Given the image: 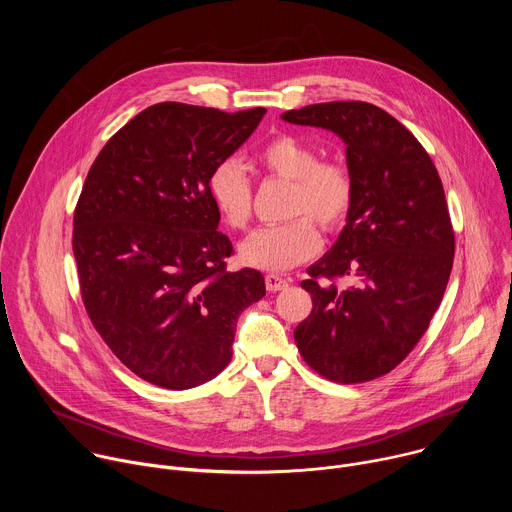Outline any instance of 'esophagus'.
Returning <instances> with one entry per match:
<instances>
[{
	"instance_id": "34e87169",
	"label": "esophagus",
	"mask_w": 512,
	"mask_h": 512,
	"mask_svg": "<svg viewBox=\"0 0 512 512\" xmlns=\"http://www.w3.org/2000/svg\"><path fill=\"white\" fill-rule=\"evenodd\" d=\"M287 285H289V281L283 279V277H279V275H275V273H267V275H265V287H267V291H281V289H285Z\"/></svg>"
}]
</instances>
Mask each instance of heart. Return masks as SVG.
<instances>
[{"label": "heart", "mask_w": 512, "mask_h": 512, "mask_svg": "<svg viewBox=\"0 0 512 512\" xmlns=\"http://www.w3.org/2000/svg\"><path fill=\"white\" fill-rule=\"evenodd\" d=\"M255 164L265 176L294 184L287 212L298 218L257 229L241 243L239 257L255 269L289 271L320 251L322 239L314 218L326 231H336L346 223L356 194L354 178L348 166L338 160H320L310 141L291 133L267 139L255 154ZM208 196L231 229L249 227L253 186L237 162L227 160L210 172Z\"/></svg>", "instance_id": "obj_1"}]
</instances>
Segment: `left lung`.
<instances>
[{
  "label": "left lung",
  "mask_w": 512,
  "mask_h": 512,
  "mask_svg": "<svg viewBox=\"0 0 512 512\" xmlns=\"http://www.w3.org/2000/svg\"><path fill=\"white\" fill-rule=\"evenodd\" d=\"M281 119L336 133L356 186L346 227L302 281L314 308L294 330L298 350L334 383L373 381L413 350L444 298L456 245L440 174L377 105L318 103Z\"/></svg>",
  "instance_id": "1"
}]
</instances>
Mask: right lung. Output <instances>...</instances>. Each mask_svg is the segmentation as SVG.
I'll use <instances>...</instances> for the list:
<instances>
[{"label": "right lung", "mask_w": 512, "mask_h": 512, "mask_svg": "<svg viewBox=\"0 0 512 512\" xmlns=\"http://www.w3.org/2000/svg\"><path fill=\"white\" fill-rule=\"evenodd\" d=\"M265 109L225 113L158 103L123 125L93 162L75 208L72 253L87 314L139 379L192 389L233 356L239 314L265 296L257 269L227 271L210 172Z\"/></svg>", "instance_id": "1"}]
</instances>
